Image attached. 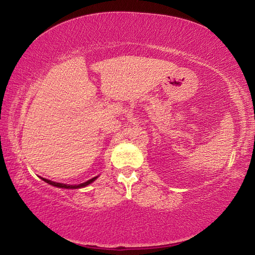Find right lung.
I'll list each match as a JSON object with an SVG mask.
<instances>
[{
    "label": "right lung",
    "instance_id": "right-lung-1",
    "mask_svg": "<svg viewBox=\"0 0 255 255\" xmlns=\"http://www.w3.org/2000/svg\"><path fill=\"white\" fill-rule=\"evenodd\" d=\"M98 178V176H96V178H92L90 179L89 181H86V182L84 183H81V184H75V185H72V184H65V183H59V182H54V181H50L48 179H45V178H41V180H44L45 182H47L50 185H54V187H57V188H63V189H79V188H84L86 187V185H89L90 183H92L93 181H96V179Z\"/></svg>",
    "mask_w": 255,
    "mask_h": 255
}]
</instances>
